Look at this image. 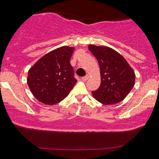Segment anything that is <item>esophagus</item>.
<instances>
[{
	"instance_id": "1",
	"label": "esophagus",
	"mask_w": 159,
	"mask_h": 159,
	"mask_svg": "<svg viewBox=\"0 0 159 159\" xmlns=\"http://www.w3.org/2000/svg\"><path fill=\"white\" fill-rule=\"evenodd\" d=\"M81 79H82V80H83V81H86V80L88 79V75H86L85 76L82 77Z\"/></svg>"
}]
</instances>
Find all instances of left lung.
<instances>
[{
  "label": "left lung",
  "instance_id": "8db88e82",
  "mask_svg": "<svg viewBox=\"0 0 159 159\" xmlns=\"http://www.w3.org/2000/svg\"><path fill=\"white\" fill-rule=\"evenodd\" d=\"M88 49L98 61L101 84L92 94L103 104L121 102L133 89L135 80L134 72L125 59L112 48L90 45Z\"/></svg>",
  "mask_w": 159,
  "mask_h": 159
}]
</instances>
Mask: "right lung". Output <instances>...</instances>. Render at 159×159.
<instances>
[{
    "mask_svg": "<svg viewBox=\"0 0 159 159\" xmlns=\"http://www.w3.org/2000/svg\"><path fill=\"white\" fill-rule=\"evenodd\" d=\"M74 48L62 46L47 53L28 71L31 92L42 103L53 105L62 101L77 82L70 64Z\"/></svg>",
    "mask_w": 159,
    "mask_h": 159,
    "instance_id": "obj_1",
    "label": "right lung"
}]
</instances>
